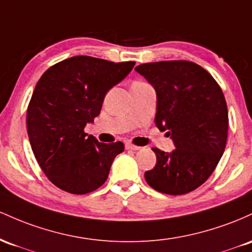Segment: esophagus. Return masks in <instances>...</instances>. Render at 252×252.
I'll return each instance as SVG.
<instances>
[{
	"label": "esophagus",
	"instance_id": "34e87169",
	"mask_svg": "<svg viewBox=\"0 0 252 252\" xmlns=\"http://www.w3.org/2000/svg\"><path fill=\"white\" fill-rule=\"evenodd\" d=\"M125 148H126L127 150H132V151H138V150H140L139 146L132 145V144H129V143H128V144H126Z\"/></svg>",
	"mask_w": 252,
	"mask_h": 252
}]
</instances>
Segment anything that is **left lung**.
Returning <instances> with one entry per match:
<instances>
[{
    "mask_svg": "<svg viewBox=\"0 0 252 252\" xmlns=\"http://www.w3.org/2000/svg\"><path fill=\"white\" fill-rule=\"evenodd\" d=\"M157 96L155 124L175 145L171 152L152 149L157 163L145 172L150 187L182 195L202 185L219 163L228 129L227 106L221 89L200 65L165 61L138 65Z\"/></svg>",
    "mask_w": 252,
    "mask_h": 252,
    "instance_id": "8db88e82",
    "label": "left lung"
}]
</instances>
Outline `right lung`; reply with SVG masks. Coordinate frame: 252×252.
Segmentation results:
<instances>
[{
	"instance_id": "1",
	"label": "right lung",
	"mask_w": 252,
	"mask_h": 252,
	"mask_svg": "<svg viewBox=\"0 0 252 252\" xmlns=\"http://www.w3.org/2000/svg\"><path fill=\"white\" fill-rule=\"evenodd\" d=\"M134 64L76 56L51 66L38 81L27 109V132L39 165L58 188L81 195L106 182L124 144L100 143L84 127L94 123L107 92Z\"/></svg>"
}]
</instances>
